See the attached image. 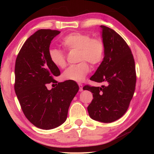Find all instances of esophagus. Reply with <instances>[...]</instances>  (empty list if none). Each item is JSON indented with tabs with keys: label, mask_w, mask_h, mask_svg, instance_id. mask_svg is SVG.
I'll list each match as a JSON object with an SVG mask.
<instances>
[{
	"label": "esophagus",
	"mask_w": 154,
	"mask_h": 154,
	"mask_svg": "<svg viewBox=\"0 0 154 154\" xmlns=\"http://www.w3.org/2000/svg\"><path fill=\"white\" fill-rule=\"evenodd\" d=\"M79 85V91L80 92H81V91H83V85L82 84H81V83H79L78 84Z\"/></svg>",
	"instance_id": "1"
}]
</instances>
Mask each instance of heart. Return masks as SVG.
Returning <instances> with one entry per match:
<instances>
[{
  "mask_svg": "<svg viewBox=\"0 0 154 154\" xmlns=\"http://www.w3.org/2000/svg\"><path fill=\"white\" fill-rule=\"evenodd\" d=\"M61 45L68 51L78 50L77 60L79 63L69 67L63 73L65 80L82 82L89 72V65L93 66L100 63L103 60L104 52V43L99 36L92 37L89 34L74 32L62 39ZM49 57L52 63L60 68L66 66V56L63 51L56 48H50Z\"/></svg>",
  "mask_w": 154,
  "mask_h": 154,
  "instance_id": "obj_1",
  "label": "heart"
}]
</instances>
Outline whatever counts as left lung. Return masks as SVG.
I'll return each instance as SVG.
<instances>
[{"label":"left lung","instance_id":"obj_1","mask_svg":"<svg viewBox=\"0 0 154 154\" xmlns=\"http://www.w3.org/2000/svg\"><path fill=\"white\" fill-rule=\"evenodd\" d=\"M104 43V57L90 78L102 87H83L93 93L87 107L91 119L101 122H112L122 117L128 109L135 91V62L128 45L112 29L100 26Z\"/></svg>","mask_w":154,"mask_h":154}]
</instances>
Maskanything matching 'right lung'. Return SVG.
<instances>
[{"instance_id":"1","label":"right lung","mask_w":154,"mask_h":154,"mask_svg":"<svg viewBox=\"0 0 154 154\" xmlns=\"http://www.w3.org/2000/svg\"><path fill=\"white\" fill-rule=\"evenodd\" d=\"M58 30L41 29L27 39L20 50L15 63V93L25 116L39 128L50 130L67 119L69 107L79 86L75 82L57 83L60 75L52 63L48 51ZM56 86L51 90L48 84Z\"/></svg>"}]
</instances>
